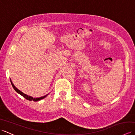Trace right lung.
<instances>
[{
	"label": "right lung",
	"mask_w": 135,
	"mask_h": 135,
	"mask_svg": "<svg viewBox=\"0 0 135 135\" xmlns=\"http://www.w3.org/2000/svg\"><path fill=\"white\" fill-rule=\"evenodd\" d=\"M10 82H11V85H12V86H13V88H14V89L16 91V92L19 93L20 94H21V95L23 96L25 99H26L28 100H30V101H31V100H33V101H34V102L39 101V100H42V99H44L45 97H46L47 95V94H46V96H42V97H39V98H38H38H33L32 97L30 96H28V95H27V94H24V93H22V91H21L20 90H18V89H17V88L14 85V84H13L12 81H11V79H10Z\"/></svg>",
	"instance_id": "right-lung-1"
}]
</instances>
